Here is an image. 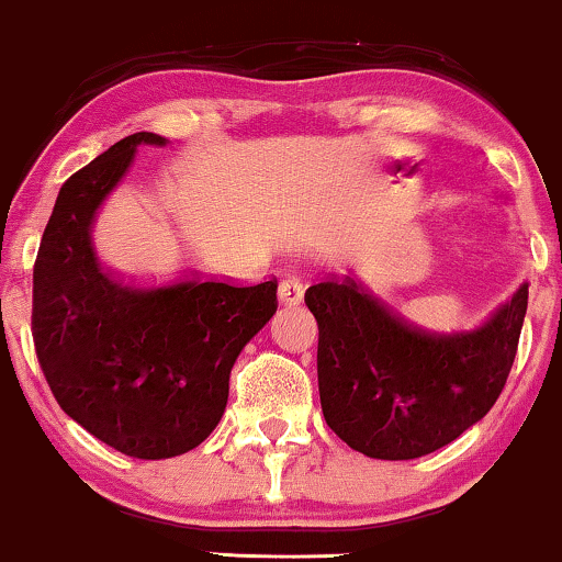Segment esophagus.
Instances as JSON below:
<instances>
[{
	"label": "esophagus",
	"instance_id": "1",
	"mask_svg": "<svg viewBox=\"0 0 562 562\" xmlns=\"http://www.w3.org/2000/svg\"><path fill=\"white\" fill-rule=\"evenodd\" d=\"M279 302L283 306H299L304 302V283L299 279H283L279 283Z\"/></svg>",
	"mask_w": 562,
	"mask_h": 562
}]
</instances>
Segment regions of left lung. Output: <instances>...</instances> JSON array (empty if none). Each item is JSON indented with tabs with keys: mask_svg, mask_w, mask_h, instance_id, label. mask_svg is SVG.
<instances>
[{
	"mask_svg": "<svg viewBox=\"0 0 562 562\" xmlns=\"http://www.w3.org/2000/svg\"><path fill=\"white\" fill-rule=\"evenodd\" d=\"M529 283L473 329L435 333L342 276L306 289L319 325L322 414L352 450L379 460L429 456L483 419L517 356Z\"/></svg>",
	"mask_w": 562,
	"mask_h": 562,
	"instance_id": "1",
	"label": "left lung"
}]
</instances>
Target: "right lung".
Instances as JSON below:
<instances>
[{"mask_svg": "<svg viewBox=\"0 0 562 562\" xmlns=\"http://www.w3.org/2000/svg\"><path fill=\"white\" fill-rule=\"evenodd\" d=\"M135 133L58 191L33 273V340L68 417L130 458L202 445L227 406L229 371L276 314V281L130 283L99 263L91 227L137 156Z\"/></svg>", "mask_w": 562, "mask_h": 562, "instance_id": "add662e5", "label": "right lung"}]
</instances>
